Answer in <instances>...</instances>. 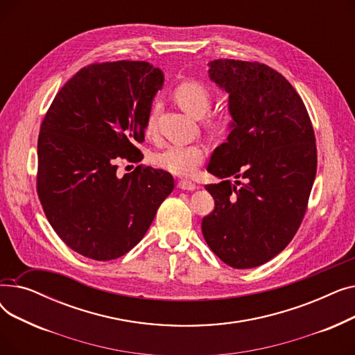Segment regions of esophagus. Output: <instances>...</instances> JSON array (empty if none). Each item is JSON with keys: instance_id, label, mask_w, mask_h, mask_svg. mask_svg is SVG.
Segmentation results:
<instances>
[{"instance_id": "esophagus-1", "label": "esophagus", "mask_w": 355, "mask_h": 355, "mask_svg": "<svg viewBox=\"0 0 355 355\" xmlns=\"http://www.w3.org/2000/svg\"><path fill=\"white\" fill-rule=\"evenodd\" d=\"M178 189L180 190H187V191H193L196 190V184L190 180H180L178 181Z\"/></svg>"}]
</instances>
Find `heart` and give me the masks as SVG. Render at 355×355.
<instances>
[{"label":"heart","instance_id":"1","mask_svg":"<svg viewBox=\"0 0 355 355\" xmlns=\"http://www.w3.org/2000/svg\"><path fill=\"white\" fill-rule=\"evenodd\" d=\"M174 98L177 103L187 114L193 116H202L211 105L210 90L200 82L187 80L180 83L174 90ZM158 106L154 103L149 109L145 121V135L153 137L155 134ZM206 146L202 144H171L155 153L153 161L162 170L182 177L193 175L198 166L206 158Z\"/></svg>","mask_w":355,"mask_h":355}]
</instances>
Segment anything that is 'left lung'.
Listing matches in <instances>:
<instances>
[{
	"label": "left lung",
	"instance_id": "obj_1",
	"mask_svg": "<svg viewBox=\"0 0 355 355\" xmlns=\"http://www.w3.org/2000/svg\"><path fill=\"white\" fill-rule=\"evenodd\" d=\"M209 78L229 93L227 141L214 149L206 185L214 210L202 218L209 248L234 269L263 265L300 229L316 174V145L306 107L293 86L257 62L218 59ZM233 176L245 182L233 186Z\"/></svg>",
	"mask_w": 355,
	"mask_h": 355
}]
</instances>
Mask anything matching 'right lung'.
Wrapping results in <instances>:
<instances>
[{
    "instance_id": "add662e5",
    "label": "right lung",
    "mask_w": 355,
    "mask_h": 355,
    "mask_svg": "<svg viewBox=\"0 0 355 355\" xmlns=\"http://www.w3.org/2000/svg\"><path fill=\"white\" fill-rule=\"evenodd\" d=\"M162 85V71L146 62L90 64L43 119L37 194L54 232L85 257L106 262L135 248L174 190L173 175L153 166L116 174L119 158H144L135 144Z\"/></svg>"
}]
</instances>
